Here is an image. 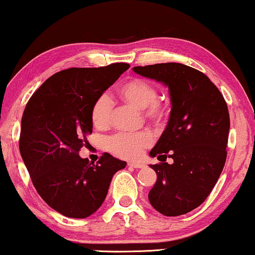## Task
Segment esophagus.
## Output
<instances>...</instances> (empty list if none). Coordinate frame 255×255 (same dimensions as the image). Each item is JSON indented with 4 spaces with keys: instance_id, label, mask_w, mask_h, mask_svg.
<instances>
[{
    "instance_id": "34e87169",
    "label": "esophagus",
    "mask_w": 255,
    "mask_h": 255,
    "mask_svg": "<svg viewBox=\"0 0 255 255\" xmlns=\"http://www.w3.org/2000/svg\"><path fill=\"white\" fill-rule=\"evenodd\" d=\"M128 166L130 167H134V168H142L143 165L140 162H133V161H130V162H128Z\"/></svg>"
}]
</instances>
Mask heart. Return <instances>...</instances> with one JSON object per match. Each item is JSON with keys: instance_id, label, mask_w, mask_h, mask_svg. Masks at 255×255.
I'll use <instances>...</instances> for the list:
<instances>
[{"instance_id": "b5f03b06", "label": "heart", "mask_w": 255, "mask_h": 255, "mask_svg": "<svg viewBox=\"0 0 255 255\" xmlns=\"http://www.w3.org/2000/svg\"><path fill=\"white\" fill-rule=\"evenodd\" d=\"M121 100L137 109H142L148 120L161 122L166 118V107L162 102L156 101L157 89L149 81L143 79H131L118 89ZM112 101L107 95H101L95 100L92 107L93 125L99 129L109 126L112 114ZM150 134L147 131L138 133H119L108 140V148L114 155L124 159H137L143 149L150 146Z\"/></svg>"}]
</instances>
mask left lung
Wrapping results in <instances>:
<instances>
[{
  "mask_svg": "<svg viewBox=\"0 0 255 255\" xmlns=\"http://www.w3.org/2000/svg\"><path fill=\"white\" fill-rule=\"evenodd\" d=\"M133 72L168 88L170 114L151 157L157 179L150 205L166 217L199 207L214 188L227 156L230 114L224 96L204 73L182 63L134 67ZM167 157L172 159L165 162Z\"/></svg>",
  "mask_w": 255,
  "mask_h": 255,
  "instance_id": "obj_1",
  "label": "left lung"
}]
</instances>
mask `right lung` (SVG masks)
Listing matches in <instances>:
<instances>
[{"label":"right lung","instance_id":"1","mask_svg":"<svg viewBox=\"0 0 255 255\" xmlns=\"http://www.w3.org/2000/svg\"><path fill=\"white\" fill-rule=\"evenodd\" d=\"M127 63L69 68L34 93L21 121L20 153L31 181L48 206L64 217L85 219L104 204L113 175L127 162L105 153L98 163L79 150L93 131L92 107Z\"/></svg>","mask_w":255,"mask_h":255}]
</instances>
